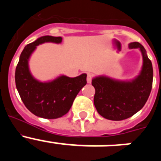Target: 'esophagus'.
<instances>
[{
    "instance_id": "esophagus-1",
    "label": "esophagus",
    "mask_w": 161,
    "mask_h": 161,
    "mask_svg": "<svg viewBox=\"0 0 161 161\" xmlns=\"http://www.w3.org/2000/svg\"><path fill=\"white\" fill-rule=\"evenodd\" d=\"M92 80H93V75L91 73H88L87 75V82L89 84H90L92 82Z\"/></svg>"
}]
</instances>
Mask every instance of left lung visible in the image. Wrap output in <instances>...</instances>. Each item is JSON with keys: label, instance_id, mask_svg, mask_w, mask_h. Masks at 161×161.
I'll use <instances>...</instances> for the list:
<instances>
[{"label": "left lung", "instance_id": "obj_1", "mask_svg": "<svg viewBox=\"0 0 161 161\" xmlns=\"http://www.w3.org/2000/svg\"><path fill=\"white\" fill-rule=\"evenodd\" d=\"M129 48H139L143 55V67L137 77L130 81L104 76L92 80L95 107L99 114L109 120L120 121L133 116L143 107L153 87V64L146 50L137 42H130Z\"/></svg>", "mask_w": 161, "mask_h": 161}]
</instances>
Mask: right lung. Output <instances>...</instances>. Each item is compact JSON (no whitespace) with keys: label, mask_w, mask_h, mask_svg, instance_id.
Masks as SVG:
<instances>
[{"label":"right lung","mask_w":161,"mask_h":161,"mask_svg":"<svg viewBox=\"0 0 161 161\" xmlns=\"http://www.w3.org/2000/svg\"><path fill=\"white\" fill-rule=\"evenodd\" d=\"M62 42L61 37L46 35L25 47L15 71V83L25 107L38 117L58 119L66 114L80 90L86 85L85 73L76 77L60 76L52 81L40 82L29 69V59L37 46L44 42Z\"/></svg>","instance_id":"obj_1"}]
</instances>
